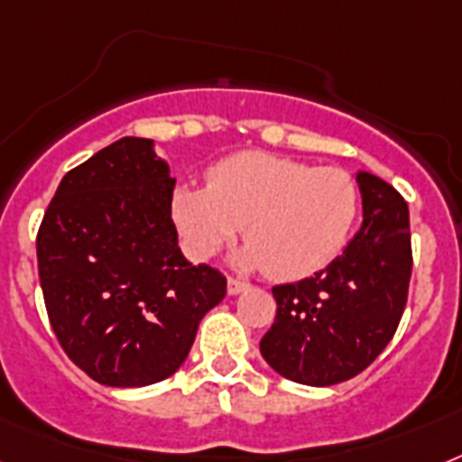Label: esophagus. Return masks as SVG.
Here are the masks:
<instances>
[{"label":"esophagus","mask_w":462,"mask_h":462,"mask_svg":"<svg viewBox=\"0 0 462 462\" xmlns=\"http://www.w3.org/2000/svg\"><path fill=\"white\" fill-rule=\"evenodd\" d=\"M246 289H249V284L242 282V279H235V277L227 279V293H230V296H239V293Z\"/></svg>","instance_id":"obj_1"}]
</instances>
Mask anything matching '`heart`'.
<instances>
[{
	"instance_id": "obj_1",
	"label": "heart",
	"mask_w": 462,
	"mask_h": 462,
	"mask_svg": "<svg viewBox=\"0 0 462 462\" xmlns=\"http://www.w3.org/2000/svg\"><path fill=\"white\" fill-rule=\"evenodd\" d=\"M356 213L350 173L265 152L232 154L208 171L207 188L180 185L171 197V218L195 261L213 258L244 227L249 244L235 254V267L282 282L327 267L350 239Z\"/></svg>"
}]
</instances>
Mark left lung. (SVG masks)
<instances>
[{"label": "left lung", "instance_id": "8db88e82", "mask_svg": "<svg viewBox=\"0 0 462 462\" xmlns=\"http://www.w3.org/2000/svg\"><path fill=\"white\" fill-rule=\"evenodd\" d=\"M362 225L315 277L274 286L277 317L261 355L279 375L328 387L362 374L397 331L409 293L411 230L404 197L369 171L355 176Z\"/></svg>", "mask_w": 462, "mask_h": 462}]
</instances>
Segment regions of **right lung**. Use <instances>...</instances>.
<instances>
[{
	"mask_svg": "<svg viewBox=\"0 0 462 462\" xmlns=\"http://www.w3.org/2000/svg\"><path fill=\"white\" fill-rule=\"evenodd\" d=\"M173 188L154 141L126 135L65 173L42 220L37 263L53 333L100 385L176 374L227 291L218 270L192 265L178 246Z\"/></svg>",
	"mask_w": 462,
	"mask_h": 462,
	"instance_id": "add662e5",
	"label": "right lung"
}]
</instances>
